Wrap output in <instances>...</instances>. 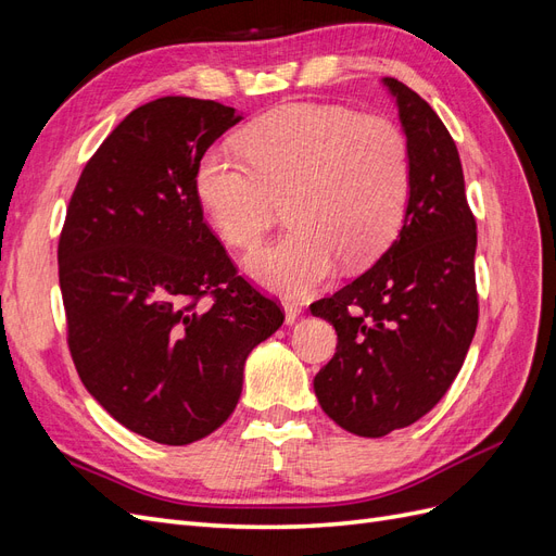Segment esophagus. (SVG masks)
<instances>
[{
	"instance_id": "34e87169",
	"label": "esophagus",
	"mask_w": 556,
	"mask_h": 556,
	"mask_svg": "<svg viewBox=\"0 0 556 556\" xmlns=\"http://www.w3.org/2000/svg\"><path fill=\"white\" fill-rule=\"evenodd\" d=\"M282 311H285V325H294L296 319H299V315H301V306L299 304H285Z\"/></svg>"
}]
</instances>
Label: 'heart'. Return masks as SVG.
I'll use <instances>...</instances> for the list:
<instances>
[{
  "label": "heart",
  "mask_w": 556,
  "mask_h": 556,
  "mask_svg": "<svg viewBox=\"0 0 556 556\" xmlns=\"http://www.w3.org/2000/svg\"><path fill=\"white\" fill-rule=\"evenodd\" d=\"M248 160L213 148L199 160L194 192L231 248H252L288 201L292 229L245 257L262 288L301 296L348 268L380 257L410 197V150L384 117L339 104L294 102L243 131Z\"/></svg>",
  "instance_id": "heart-1"
}]
</instances>
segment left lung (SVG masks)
<instances>
[{"instance_id":"left-lung-1","label":"left lung","mask_w":556,"mask_h":556,"mask_svg":"<svg viewBox=\"0 0 556 556\" xmlns=\"http://www.w3.org/2000/svg\"><path fill=\"white\" fill-rule=\"evenodd\" d=\"M410 150V197L392 245L359 278L311 306L339 333L313 380L345 431L380 439L427 415L450 390L478 327L476 217L457 146L422 97L382 78Z\"/></svg>"}]
</instances>
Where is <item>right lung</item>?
Segmentation results:
<instances>
[{
	"mask_svg": "<svg viewBox=\"0 0 556 556\" xmlns=\"http://www.w3.org/2000/svg\"><path fill=\"white\" fill-rule=\"evenodd\" d=\"M237 109L162 97L131 111L83 169L58 248L76 371L129 431L188 445L233 413L245 359L285 315L237 276L204 223L199 160Z\"/></svg>",
	"mask_w": 556,
	"mask_h": 556,
	"instance_id": "obj_1",
	"label": "right lung"
}]
</instances>
